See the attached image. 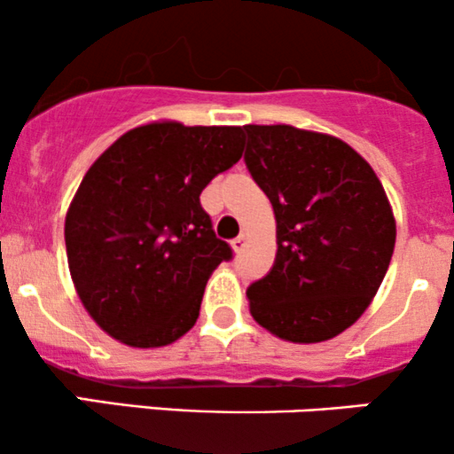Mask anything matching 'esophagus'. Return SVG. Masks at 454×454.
I'll list each match as a JSON object with an SVG mask.
<instances>
[{
    "instance_id": "obj_1",
    "label": "esophagus",
    "mask_w": 454,
    "mask_h": 454,
    "mask_svg": "<svg viewBox=\"0 0 454 454\" xmlns=\"http://www.w3.org/2000/svg\"><path fill=\"white\" fill-rule=\"evenodd\" d=\"M249 243V237H247V234H239V237L237 239H234V241H232V249H234V252H243V249H245V245H247Z\"/></svg>"
}]
</instances>
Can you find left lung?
I'll list each match as a JSON object with an SVG mask.
<instances>
[{
    "instance_id": "obj_1",
    "label": "left lung",
    "mask_w": 454,
    "mask_h": 454,
    "mask_svg": "<svg viewBox=\"0 0 454 454\" xmlns=\"http://www.w3.org/2000/svg\"><path fill=\"white\" fill-rule=\"evenodd\" d=\"M245 164L275 211L273 269L247 288L270 335L320 343L350 328L376 296L397 223L369 161L331 134L245 126Z\"/></svg>"
}]
</instances>
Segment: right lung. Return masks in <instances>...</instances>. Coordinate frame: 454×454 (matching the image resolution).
Segmentation results:
<instances>
[{"mask_svg":"<svg viewBox=\"0 0 454 454\" xmlns=\"http://www.w3.org/2000/svg\"><path fill=\"white\" fill-rule=\"evenodd\" d=\"M241 126L170 119L128 129L90 166L66 213V252L87 314L129 348L196 325L211 273L231 260L200 192L243 155Z\"/></svg>","mask_w":454,"mask_h":454,"instance_id":"right-lung-1","label":"right lung"}]
</instances>
